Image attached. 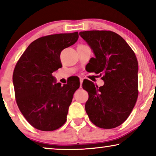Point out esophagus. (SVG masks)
Here are the masks:
<instances>
[{
	"instance_id": "34e87169",
	"label": "esophagus",
	"mask_w": 156,
	"mask_h": 156,
	"mask_svg": "<svg viewBox=\"0 0 156 156\" xmlns=\"http://www.w3.org/2000/svg\"><path fill=\"white\" fill-rule=\"evenodd\" d=\"M80 88H82V82H83V79L81 78L80 80Z\"/></svg>"
}]
</instances>
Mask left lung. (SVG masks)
<instances>
[{
	"label": "left lung",
	"instance_id": "left-lung-1",
	"mask_svg": "<svg viewBox=\"0 0 156 156\" xmlns=\"http://www.w3.org/2000/svg\"><path fill=\"white\" fill-rule=\"evenodd\" d=\"M95 57L89 65L100 73L104 84L95 86L89 82L85 110L94 124L102 129H114L126 120L138 98V64L135 53L118 34L112 31L80 32Z\"/></svg>",
	"mask_w": 156,
	"mask_h": 156
}]
</instances>
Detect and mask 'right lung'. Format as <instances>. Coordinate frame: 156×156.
Here are the masks:
<instances>
[{
  "label": "right lung",
  "instance_id": "right-lung-1",
  "mask_svg": "<svg viewBox=\"0 0 156 156\" xmlns=\"http://www.w3.org/2000/svg\"><path fill=\"white\" fill-rule=\"evenodd\" d=\"M77 32L44 36L33 41L12 74L16 102L26 120L40 131H54L67 120L80 83H57L52 73L62 67L60 53L77 41Z\"/></svg>",
  "mask_w": 156,
  "mask_h": 156
}]
</instances>
